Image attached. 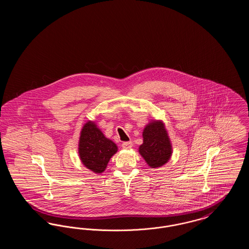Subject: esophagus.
<instances>
[{
    "label": "esophagus",
    "instance_id": "esophagus-1",
    "mask_svg": "<svg viewBox=\"0 0 249 249\" xmlns=\"http://www.w3.org/2000/svg\"><path fill=\"white\" fill-rule=\"evenodd\" d=\"M122 147L124 149H130L132 147V142L129 141V142H122Z\"/></svg>",
    "mask_w": 249,
    "mask_h": 249
}]
</instances>
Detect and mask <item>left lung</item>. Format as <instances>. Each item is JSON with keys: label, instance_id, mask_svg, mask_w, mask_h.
<instances>
[{"label": "left lung", "instance_id": "left-lung-1", "mask_svg": "<svg viewBox=\"0 0 249 249\" xmlns=\"http://www.w3.org/2000/svg\"><path fill=\"white\" fill-rule=\"evenodd\" d=\"M138 152L150 168L165 165L173 154V146L162 120L149 121L142 130V143Z\"/></svg>", "mask_w": 249, "mask_h": 249}]
</instances>
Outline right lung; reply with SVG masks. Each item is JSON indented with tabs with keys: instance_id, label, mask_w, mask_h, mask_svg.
I'll return each instance as SVG.
<instances>
[{
	"instance_id": "add662e5",
	"label": "right lung",
	"mask_w": 249,
	"mask_h": 249,
	"mask_svg": "<svg viewBox=\"0 0 249 249\" xmlns=\"http://www.w3.org/2000/svg\"><path fill=\"white\" fill-rule=\"evenodd\" d=\"M118 152V145L108 139L92 120H88L80 131L78 141L79 159L87 169L103 174L110 159Z\"/></svg>"
}]
</instances>
